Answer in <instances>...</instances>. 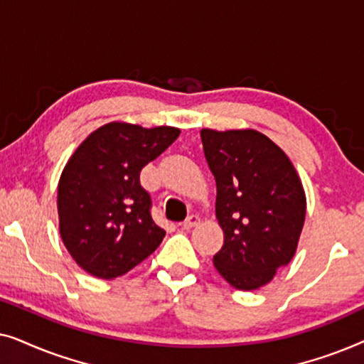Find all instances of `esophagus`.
<instances>
[{
  "label": "esophagus",
  "mask_w": 364,
  "mask_h": 364,
  "mask_svg": "<svg viewBox=\"0 0 364 364\" xmlns=\"http://www.w3.org/2000/svg\"><path fill=\"white\" fill-rule=\"evenodd\" d=\"M198 222H200V218H198V215H196V213H192V215H188L186 220H183L182 227L186 228V230H191V228L198 225Z\"/></svg>",
  "instance_id": "34e87169"
}]
</instances>
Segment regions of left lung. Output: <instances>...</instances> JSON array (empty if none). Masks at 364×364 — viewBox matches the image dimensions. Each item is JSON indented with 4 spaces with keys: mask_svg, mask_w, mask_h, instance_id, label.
<instances>
[{
    "mask_svg": "<svg viewBox=\"0 0 364 364\" xmlns=\"http://www.w3.org/2000/svg\"><path fill=\"white\" fill-rule=\"evenodd\" d=\"M200 137L223 230L213 265L237 290H257L295 255L305 191L287 154L262 132L202 129Z\"/></svg>",
    "mask_w": 364,
    "mask_h": 364,
    "instance_id": "8db88e82",
    "label": "left lung"
}]
</instances>
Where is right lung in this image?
<instances>
[{
    "label": "right lung",
    "instance_id": "right-lung-1",
    "mask_svg": "<svg viewBox=\"0 0 364 364\" xmlns=\"http://www.w3.org/2000/svg\"><path fill=\"white\" fill-rule=\"evenodd\" d=\"M177 127L111 122L76 149L58 186L59 233L87 273L112 280L151 255L166 230L152 220L141 171L178 137Z\"/></svg>",
    "mask_w": 364,
    "mask_h": 364
}]
</instances>
